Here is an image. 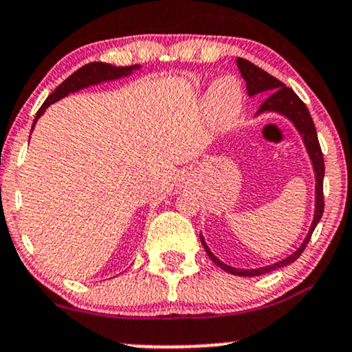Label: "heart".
<instances>
[{
    "label": "heart",
    "mask_w": 352,
    "mask_h": 352,
    "mask_svg": "<svg viewBox=\"0 0 352 352\" xmlns=\"http://www.w3.org/2000/svg\"><path fill=\"white\" fill-rule=\"evenodd\" d=\"M243 92L240 82L232 76L217 79L207 96V112L218 131H230L241 112Z\"/></svg>",
    "instance_id": "b5f03b06"
}]
</instances>
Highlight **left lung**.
<instances>
[{
	"instance_id": "left-lung-1",
	"label": "left lung",
	"mask_w": 352,
	"mask_h": 352,
	"mask_svg": "<svg viewBox=\"0 0 352 352\" xmlns=\"http://www.w3.org/2000/svg\"><path fill=\"white\" fill-rule=\"evenodd\" d=\"M236 66L241 72V78L245 79L246 91H248L250 98H253V96H258V94H266V99L263 100V104H261L260 109L256 111L254 117L261 114H278L285 117V119H288L289 122L294 125L298 134L301 135L306 152H308L311 167H313V172H314V182H316V184H314V215H313V221H311L308 233H306L302 243L298 246L292 254H288V256L283 258V260L276 261V263L260 266V268H252V270L230 266L227 263H223L221 260H218L215 254L212 253V250L208 248L204 235L200 233L201 245H204L205 252H207L210 260H212L217 266H220V268L225 270V272L236 274V276H260V274L270 273L273 272V270L283 268V266L294 263L296 258H300L302 250L306 248V245H308L311 233L314 232V228H316L319 220H321L322 212H324V199H322L324 159H322L321 147H319V142H318L316 127H314L313 119H311L308 107H306L305 102L294 94L293 89L286 87L281 80L273 78V76H270L268 72L260 69V67L254 66V64H252L250 60H246L243 58L236 59Z\"/></svg>"
}]
</instances>
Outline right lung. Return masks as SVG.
Wrapping results in <instances>:
<instances>
[{
  "instance_id": "obj_1",
  "label": "right lung",
  "mask_w": 352,
  "mask_h": 352,
  "mask_svg": "<svg viewBox=\"0 0 352 352\" xmlns=\"http://www.w3.org/2000/svg\"><path fill=\"white\" fill-rule=\"evenodd\" d=\"M142 66L135 64V66H112V64H106V63H89L86 66L79 67L74 74H71L64 82H60L58 87H56L54 92H51L47 96V99L44 100V104L41 106V109L38 111V114L34 117V122H33V129L38 119L41 117L46 109L51 106V104L58 102L66 96L72 94V92H78L80 89H86L89 86H98L100 82H109V80H117L120 78H127L131 76L132 72L140 69ZM33 132V131H31Z\"/></svg>"
}]
</instances>
